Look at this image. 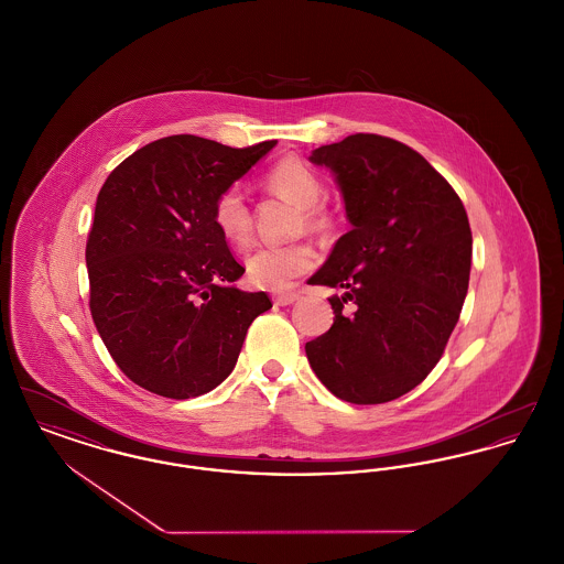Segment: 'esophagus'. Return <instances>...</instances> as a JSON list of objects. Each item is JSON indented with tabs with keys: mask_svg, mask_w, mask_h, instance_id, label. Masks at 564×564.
Masks as SVG:
<instances>
[{
	"mask_svg": "<svg viewBox=\"0 0 564 564\" xmlns=\"http://www.w3.org/2000/svg\"><path fill=\"white\" fill-rule=\"evenodd\" d=\"M272 300H274V304H279V306H288V304H294V302L299 300V294H296V292H281V294H274Z\"/></svg>",
	"mask_w": 564,
	"mask_h": 564,
	"instance_id": "obj_1",
	"label": "esophagus"
}]
</instances>
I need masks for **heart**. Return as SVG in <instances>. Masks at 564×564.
Here are the masks:
<instances>
[{
    "instance_id": "b5f03b06",
    "label": "heart",
    "mask_w": 564,
    "mask_h": 564,
    "mask_svg": "<svg viewBox=\"0 0 564 564\" xmlns=\"http://www.w3.org/2000/svg\"><path fill=\"white\" fill-rule=\"evenodd\" d=\"M265 187L281 198L302 208V228L311 232L330 234L334 219L319 204L324 198V181L302 160L285 158L265 174ZM213 221L219 234L236 247H247L251 242V215L245 196L238 187L224 189L213 202ZM315 249L311 242H292L260 247L247 256V276L253 285L265 290H283L294 279L302 276L315 265Z\"/></svg>"
}]
</instances>
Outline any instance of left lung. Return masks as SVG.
<instances>
[{"label":"left lung","instance_id":"1","mask_svg":"<svg viewBox=\"0 0 564 564\" xmlns=\"http://www.w3.org/2000/svg\"><path fill=\"white\" fill-rule=\"evenodd\" d=\"M308 160L334 172L351 224L308 279L345 290L328 299L330 330L304 347L308 365L340 400L390 402L429 377L458 324L473 253L463 199L386 135L354 133Z\"/></svg>","mask_w":564,"mask_h":564}]
</instances>
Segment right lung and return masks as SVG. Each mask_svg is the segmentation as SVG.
Here are the masks:
<instances>
[{
  "instance_id": "obj_1",
  "label": "right lung",
  "mask_w": 564,
  "mask_h": 564,
  "mask_svg": "<svg viewBox=\"0 0 564 564\" xmlns=\"http://www.w3.org/2000/svg\"><path fill=\"white\" fill-rule=\"evenodd\" d=\"M276 140L232 149L192 133L138 149L101 185L87 240L89 306L117 366L158 397L196 398L236 366L251 322L272 306L234 283L213 202Z\"/></svg>"
}]
</instances>
